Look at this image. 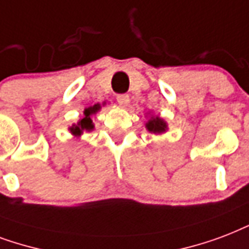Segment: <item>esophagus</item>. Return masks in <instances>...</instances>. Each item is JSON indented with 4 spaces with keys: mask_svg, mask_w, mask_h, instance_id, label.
I'll list each match as a JSON object with an SVG mask.
<instances>
[{
    "mask_svg": "<svg viewBox=\"0 0 249 249\" xmlns=\"http://www.w3.org/2000/svg\"><path fill=\"white\" fill-rule=\"evenodd\" d=\"M116 99H117V102H119V103H120V104H123V106H126V104L129 103V95H126V94L117 95Z\"/></svg>",
    "mask_w": 249,
    "mask_h": 249,
    "instance_id": "1",
    "label": "esophagus"
}]
</instances>
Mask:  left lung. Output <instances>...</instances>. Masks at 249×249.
<instances>
[{
  "mask_svg": "<svg viewBox=\"0 0 249 249\" xmlns=\"http://www.w3.org/2000/svg\"><path fill=\"white\" fill-rule=\"evenodd\" d=\"M146 128H147L149 132L163 133L166 130L167 125L162 119H159V117H151V119L146 123Z\"/></svg>",
  "mask_w": 249,
  "mask_h": 249,
  "instance_id": "obj_1",
  "label": "left lung"
}]
</instances>
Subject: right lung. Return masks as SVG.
Segmentation results:
<instances>
[{"label": "right lung", "mask_w": 249, "mask_h": 249, "mask_svg": "<svg viewBox=\"0 0 249 249\" xmlns=\"http://www.w3.org/2000/svg\"><path fill=\"white\" fill-rule=\"evenodd\" d=\"M100 106L99 104H95V106H92V107H89L85 109V116H83V119L81 121H79L78 124L77 125H73L71 128H70V132L73 133L74 136H81L82 134V132H86V130H91V129L94 128V125H92V121H91L90 116L92 115V113H95V112L99 111Z\"/></svg>", "instance_id": "add662e5"}]
</instances>
